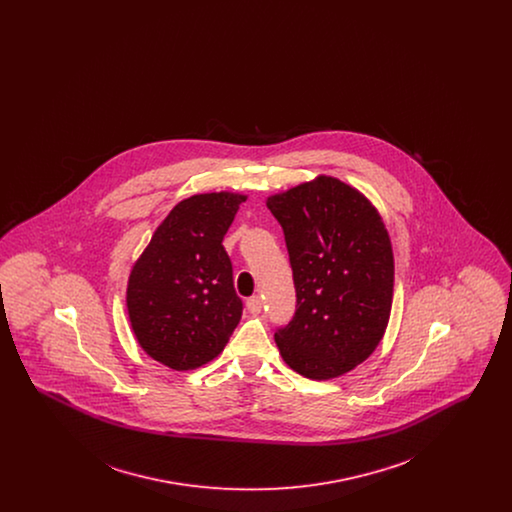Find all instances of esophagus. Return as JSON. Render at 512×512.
<instances>
[{
  "label": "esophagus",
  "mask_w": 512,
  "mask_h": 512,
  "mask_svg": "<svg viewBox=\"0 0 512 512\" xmlns=\"http://www.w3.org/2000/svg\"><path fill=\"white\" fill-rule=\"evenodd\" d=\"M245 307H247L249 313L257 315V313H261V309H263V301H261L259 295H253V297H249V299L245 301Z\"/></svg>",
  "instance_id": "34e87169"
}]
</instances>
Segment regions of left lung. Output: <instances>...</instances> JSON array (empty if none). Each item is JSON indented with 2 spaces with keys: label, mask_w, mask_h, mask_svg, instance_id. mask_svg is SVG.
Wrapping results in <instances>:
<instances>
[{
  "label": "left lung",
  "mask_w": 512,
  "mask_h": 512,
  "mask_svg": "<svg viewBox=\"0 0 512 512\" xmlns=\"http://www.w3.org/2000/svg\"><path fill=\"white\" fill-rule=\"evenodd\" d=\"M267 207L284 228L297 292L295 317L274 334L280 355L305 378L343 376L390 322V232L363 192L328 174L268 195Z\"/></svg>",
  "instance_id": "8db88e82"
}]
</instances>
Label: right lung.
Returning a JSON list of instances; mask_svg holds the SVG:
<instances>
[{
    "mask_svg": "<svg viewBox=\"0 0 512 512\" xmlns=\"http://www.w3.org/2000/svg\"><path fill=\"white\" fill-rule=\"evenodd\" d=\"M247 195L197 194L155 228L132 265L126 311L147 355L172 370L219 357L242 318L224 234Z\"/></svg>",
    "mask_w": 512,
    "mask_h": 512,
    "instance_id": "add662e5",
    "label": "right lung"
}]
</instances>
